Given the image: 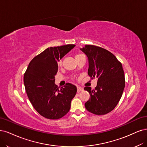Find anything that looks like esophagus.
Returning <instances> with one entry per match:
<instances>
[{
    "label": "esophagus",
    "instance_id": "1",
    "mask_svg": "<svg viewBox=\"0 0 147 147\" xmlns=\"http://www.w3.org/2000/svg\"><path fill=\"white\" fill-rule=\"evenodd\" d=\"M84 90V88H82V87H77V92L78 93H79L80 92H82Z\"/></svg>",
    "mask_w": 147,
    "mask_h": 147
}]
</instances>
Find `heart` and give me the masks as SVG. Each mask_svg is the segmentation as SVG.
<instances>
[{
    "label": "heart",
    "instance_id": "obj_1",
    "mask_svg": "<svg viewBox=\"0 0 147 147\" xmlns=\"http://www.w3.org/2000/svg\"><path fill=\"white\" fill-rule=\"evenodd\" d=\"M82 55V54H77V55H76V56H75V57H79V56H80V55ZM61 64H62V62H61V61L60 60V61H59V66H60V65H61Z\"/></svg>",
    "mask_w": 147,
    "mask_h": 147
}]
</instances>
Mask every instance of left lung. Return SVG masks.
Instances as JSON below:
<instances>
[{
	"mask_svg": "<svg viewBox=\"0 0 147 147\" xmlns=\"http://www.w3.org/2000/svg\"><path fill=\"white\" fill-rule=\"evenodd\" d=\"M88 60V74L98 79L94 90L86 87L90 98L85 103L86 109L95 115L111 112L119 102L125 86L124 71L121 63L109 51L93 45L80 49Z\"/></svg>",
	"mask_w": 147,
	"mask_h": 147,
	"instance_id": "8db88e82",
	"label": "left lung"
}]
</instances>
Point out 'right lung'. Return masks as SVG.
Listing matches in <instances>:
<instances>
[{
	"instance_id": "right-lung-1",
	"label": "right lung",
	"mask_w": 147,
	"mask_h": 147,
	"mask_svg": "<svg viewBox=\"0 0 147 147\" xmlns=\"http://www.w3.org/2000/svg\"><path fill=\"white\" fill-rule=\"evenodd\" d=\"M74 45L51 47L33 59L24 76V84L29 100L40 114L48 119L63 117L69 112L71 102L77 92L74 85L63 87L55 84L58 61L74 48Z\"/></svg>"
}]
</instances>
